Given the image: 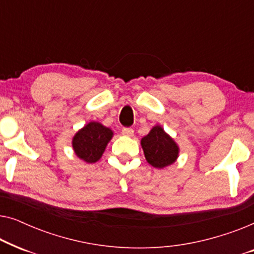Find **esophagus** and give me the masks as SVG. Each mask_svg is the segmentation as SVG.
<instances>
[{"label": "esophagus", "instance_id": "esophagus-1", "mask_svg": "<svg viewBox=\"0 0 254 254\" xmlns=\"http://www.w3.org/2000/svg\"><path fill=\"white\" fill-rule=\"evenodd\" d=\"M123 134L126 135V136H133V135H134V129H133V128L125 127V128H123Z\"/></svg>", "mask_w": 254, "mask_h": 254}]
</instances>
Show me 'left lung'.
<instances>
[{
  "mask_svg": "<svg viewBox=\"0 0 254 254\" xmlns=\"http://www.w3.org/2000/svg\"><path fill=\"white\" fill-rule=\"evenodd\" d=\"M142 149L149 164L157 169L171 165L178 157L179 148L161 126H155L141 140Z\"/></svg>",
  "mask_w": 254,
  "mask_h": 254,
  "instance_id": "left-lung-1",
  "label": "left lung"
}]
</instances>
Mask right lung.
<instances>
[{"instance_id": "right-lung-1", "label": "right lung", "mask_w": 254, "mask_h": 254, "mask_svg": "<svg viewBox=\"0 0 254 254\" xmlns=\"http://www.w3.org/2000/svg\"><path fill=\"white\" fill-rule=\"evenodd\" d=\"M112 136L113 131L110 128L92 121L76 133L72 138V148L77 157L86 163H96L102 157Z\"/></svg>"}]
</instances>
